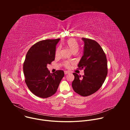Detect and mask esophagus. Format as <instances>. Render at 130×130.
I'll list each match as a JSON object with an SVG mask.
<instances>
[{"label": "esophagus", "instance_id": "obj_1", "mask_svg": "<svg viewBox=\"0 0 130 130\" xmlns=\"http://www.w3.org/2000/svg\"><path fill=\"white\" fill-rule=\"evenodd\" d=\"M70 72L68 71H64V73L65 75H67V74H69Z\"/></svg>", "mask_w": 130, "mask_h": 130}]
</instances>
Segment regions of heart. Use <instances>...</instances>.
<instances>
[{"mask_svg":"<svg viewBox=\"0 0 130 130\" xmlns=\"http://www.w3.org/2000/svg\"><path fill=\"white\" fill-rule=\"evenodd\" d=\"M64 46L67 47L72 53H77L79 49V45L78 42L74 39H70L66 40L64 43ZM60 52V48L58 47L55 50V55L58 56ZM70 63L68 62H65L64 65L65 67L68 68L70 67Z\"/></svg>","mask_w":130,"mask_h":130,"instance_id":"obj_1","label":"heart"}]
</instances>
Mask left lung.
I'll return each mask as SVG.
<instances>
[{
	"label": "left lung",
	"mask_w": 130,
	"mask_h": 130,
	"mask_svg": "<svg viewBox=\"0 0 130 130\" xmlns=\"http://www.w3.org/2000/svg\"><path fill=\"white\" fill-rule=\"evenodd\" d=\"M84 53L78 65V68L84 69L82 77L73 73L75 79L72 87L76 93L86 97L93 94L103 84L107 74L106 55L100 45L95 41L83 38Z\"/></svg>",
	"instance_id": "left-lung-1"
}]
</instances>
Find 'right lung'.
Masks as SVG:
<instances>
[{
    "label": "right lung",
    "instance_id": "1",
    "mask_svg": "<svg viewBox=\"0 0 130 130\" xmlns=\"http://www.w3.org/2000/svg\"><path fill=\"white\" fill-rule=\"evenodd\" d=\"M60 40L38 42L27 52L23 65L25 81L29 90L36 96L46 98L54 95L64 76L63 70L50 73L47 67L55 59V48Z\"/></svg>",
    "mask_w": 130,
    "mask_h": 130
}]
</instances>
